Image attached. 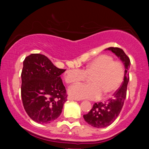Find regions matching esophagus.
Segmentation results:
<instances>
[{
    "label": "esophagus",
    "mask_w": 149,
    "mask_h": 149,
    "mask_svg": "<svg viewBox=\"0 0 149 149\" xmlns=\"http://www.w3.org/2000/svg\"><path fill=\"white\" fill-rule=\"evenodd\" d=\"M68 100H75V101H79V100H78V99L73 98V97H70V96H69V97H68Z\"/></svg>",
    "instance_id": "34e87169"
}]
</instances>
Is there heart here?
Wrapping results in <instances>:
<instances>
[{"mask_svg": "<svg viewBox=\"0 0 149 149\" xmlns=\"http://www.w3.org/2000/svg\"><path fill=\"white\" fill-rule=\"evenodd\" d=\"M124 76V67L120 61H113L110 55H101L88 63L84 70H68L65 81L68 84H76L91 76V84L72 86L68 88V93L78 100H95L101 96L106 98L115 94L121 86Z\"/></svg>", "mask_w": 149, "mask_h": 149, "instance_id": "obj_1", "label": "heart"}]
</instances>
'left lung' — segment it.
I'll return each instance as SVG.
<instances>
[{
    "instance_id": "left-lung-1",
    "label": "left lung",
    "mask_w": 149,
    "mask_h": 149,
    "mask_svg": "<svg viewBox=\"0 0 149 149\" xmlns=\"http://www.w3.org/2000/svg\"><path fill=\"white\" fill-rule=\"evenodd\" d=\"M120 59L125 66L124 81L113 97L104 102L94 103L93 107L86 115H84L85 121L90 125L97 128H103L110 125L116 120L120 112L126 98L127 86L129 81V68L130 61L124 51L119 47L107 48Z\"/></svg>"
}]
</instances>
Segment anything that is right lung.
<instances>
[{
  "label": "right lung",
  "instance_id": "add662e5",
  "mask_svg": "<svg viewBox=\"0 0 149 149\" xmlns=\"http://www.w3.org/2000/svg\"><path fill=\"white\" fill-rule=\"evenodd\" d=\"M65 71L41 54H31L24 59L21 94L25 111L32 120L47 124L61 115L67 101L61 78Z\"/></svg>",
  "mask_w": 149,
  "mask_h": 149
}]
</instances>
